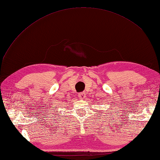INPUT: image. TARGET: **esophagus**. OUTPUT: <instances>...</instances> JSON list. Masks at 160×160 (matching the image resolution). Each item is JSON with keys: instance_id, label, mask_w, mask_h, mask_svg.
<instances>
[{"instance_id": "obj_1", "label": "esophagus", "mask_w": 160, "mask_h": 160, "mask_svg": "<svg viewBox=\"0 0 160 160\" xmlns=\"http://www.w3.org/2000/svg\"><path fill=\"white\" fill-rule=\"evenodd\" d=\"M78 97H79V98L81 99H84L86 97V94H85V92H82V93H80L78 94Z\"/></svg>"}]
</instances>
